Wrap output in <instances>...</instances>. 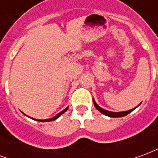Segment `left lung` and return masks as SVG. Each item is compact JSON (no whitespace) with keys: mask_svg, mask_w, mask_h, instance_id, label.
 I'll return each instance as SVG.
<instances>
[{"mask_svg":"<svg viewBox=\"0 0 158 158\" xmlns=\"http://www.w3.org/2000/svg\"><path fill=\"white\" fill-rule=\"evenodd\" d=\"M93 103H94V106H96V108L98 111H100L101 113H103L104 115H106V116H108V117H111V118H121V117H124L126 115H128L129 113H130L132 111L135 109L137 106H139V105L135 107V108H133L131 110H129V111H124V112H119V113H114V112H110V111H107V110H105L102 108V107H100L96 102H95V100L93 99Z\"/></svg>","mask_w":158,"mask_h":158,"instance_id":"obj_1","label":"left lung"}]
</instances>
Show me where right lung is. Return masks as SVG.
<instances>
[{
    "label": "right lung",
    "instance_id": "obj_1",
    "mask_svg": "<svg viewBox=\"0 0 158 158\" xmlns=\"http://www.w3.org/2000/svg\"><path fill=\"white\" fill-rule=\"evenodd\" d=\"M68 108H69V106H68V107H66L65 109L63 110V111H62L61 113H57V114H56V115L55 117H53V118H48V119H35V118H31L35 119V120H36V121H40V122H51V121H54V120H56V119L58 118L59 117L61 116L62 113H65L66 111L68 110ZM29 118H30V117H29Z\"/></svg>",
    "mask_w": 158,
    "mask_h": 158
}]
</instances>
